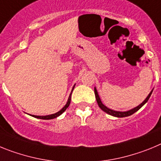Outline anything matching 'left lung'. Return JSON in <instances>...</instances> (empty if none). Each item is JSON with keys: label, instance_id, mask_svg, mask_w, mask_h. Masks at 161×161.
I'll use <instances>...</instances> for the list:
<instances>
[{"label": "left lung", "instance_id": "left-lung-1", "mask_svg": "<svg viewBox=\"0 0 161 161\" xmlns=\"http://www.w3.org/2000/svg\"><path fill=\"white\" fill-rule=\"evenodd\" d=\"M153 91H151V93H149L148 96L147 97V98L145 99L144 101H143V102H142L139 106H138L137 107L134 108V109H130V110H128V111H125V112H121V111H115V110H113V109H109V108L106 107V106H104L103 104H102V102H101V99L100 97H99V96H98V93H97V91L96 88H94V93H95V97H96V100H97V102L98 106H99V107L101 108V109L103 110L104 112H106V113H107L108 114H110L112 115V116H114V117H118V118H123V117H127V116H130V115L133 114L134 113H136V111H138L140 108L142 107V106L144 105L146 102L148 101L149 97H151V95H152V93H153Z\"/></svg>", "mask_w": 161, "mask_h": 161}]
</instances>
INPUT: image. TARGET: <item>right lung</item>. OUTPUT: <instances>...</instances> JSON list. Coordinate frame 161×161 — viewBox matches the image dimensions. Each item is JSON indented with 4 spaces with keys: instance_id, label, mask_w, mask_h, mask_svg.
<instances>
[{
    "instance_id": "obj_1",
    "label": "right lung",
    "mask_w": 161,
    "mask_h": 161,
    "mask_svg": "<svg viewBox=\"0 0 161 161\" xmlns=\"http://www.w3.org/2000/svg\"><path fill=\"white\" fill-rule=\"evenodd\" d=\"M75 87V86H74ZM74 87L72 88V92L73 91V89ZM71 95H72V93H71L70 96H69V97H68V102H67V104L65 105L63 107V109H61L60 110H59V112H57V113L55 114H51V115H46V116H35V115H32L33 117L35 118H37V119H46V120H47V119H55V118H57L58 116H59V115L61 114H63L64 112L66 110L67 108L69 106V105H70V102H71Z\"/></svg>"
}]
</instances>
